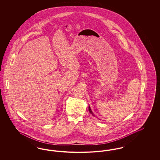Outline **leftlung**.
Segmentation results:
<instances>
[{"mask_svg":"<svg viewBox=\"0 0 160 160\" xmlns=\"http://www.w3.org/2000/svg\"><path fill=\"white\" fill-rule=\"evenodd\" d=\"M89 112H90V113H91L93 116H95L93 113H92V112L91 109V108H90V107L89 106Z\"/></svg>","mask_w":160,"mask_h":160,"instance_id":"8db88e82","label":"left lung"}]
</instances>
